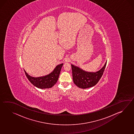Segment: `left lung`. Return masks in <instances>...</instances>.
Here are the masks:
<instances>
[{"label": "left lung", "instance_id": "obj_1", "mask_svg": "<svg viewBox=\"0 0 134 134\" xmlns=\"http://www.w3.org/2000/svg\"><path fill=\"white\" fill-rule=\"evenodd\" d=\"M107 62L98 71L91 72L84 71L71 64L72 74L74 83L79 87L87 88L95 86L101 78L106 68Z\"/></svg>", "mask_w": 134, "mask_h": 134}]
</instances>
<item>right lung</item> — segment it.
<instances>
[{
    "label": "right lung",
    "instance_id": "add662e5",
    "mask_svg": "<svg viewBox=\"0 0 134 134\" xmlns=\"http://www.w3.org/2000/svg\"><path fill=\"white\" fill-rule=\"evenodd\" d=\"M63 65L62 63L57 66L53 71L50 74L42 77H33L27 74L25 71L24 72L28 79L35 86L41 89L49 88L52 87L56 83Z\"/></svg>",
    "mask_w": 134,
    "mask_h": 134
}]
</instances>
